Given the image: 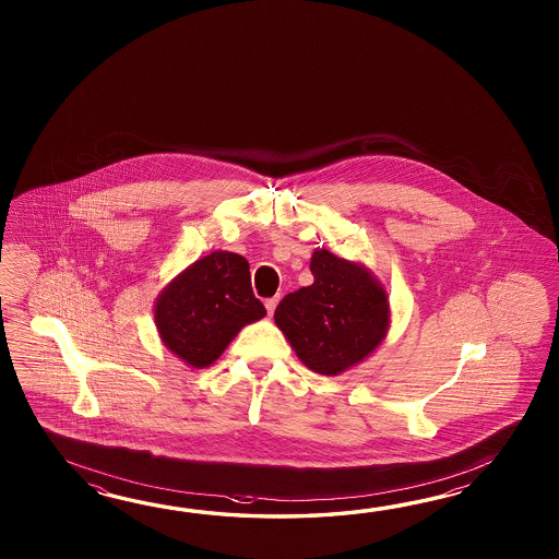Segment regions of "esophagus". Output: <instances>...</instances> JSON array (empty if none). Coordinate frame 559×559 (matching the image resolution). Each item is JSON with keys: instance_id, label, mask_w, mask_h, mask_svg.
Returning <instances> with one entry per match:
<instances>
[{"instance_id": "obj_1", "label": "esophagus", "mask_w": 559, "mask_h": 559, "mask_svg": "<svg viewBox=\"0 0 559 559\" xmlns=\"http://www.w3.org/2000/svg\"><path fill=\"white\" fill-rule=\"evenodd\" d=\"M275 306H277V297H270V299H265V309H267V313H270V316L274 313Z\"/></svg>"}]
</instances>
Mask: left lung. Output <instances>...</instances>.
Here are the masks:
<instances>
[{
	"label": "left lung",
	"mask_w": 559,
	"mask_h": 559,
	"mask_svg": "<svg viewBox=\"0 0 559 559\" xmlns=\"http://www.w3.org/2000/svg\"><path fill=\"white\" fill-rule=\"evenodd\" d=\"M313 284L275 308V323L297 357L321 376H337L368 357L388 332V296L368 270L318 250L309 265Z\"/></svg>",
	"instance_id": "8db88e82"
}]
</instances>
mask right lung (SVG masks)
I'll list each match as a JSON object with an SVG mask.
<instances>
[{
	"mask_svg": "<svg viewBox=\"0 0 559 559\" xmlns=\"http://www.w3.org/2000/svg\"><path fill=\"white\" fill-rule=\"evenodd\" d=\"M263 316L265 308L251 289L250 263L231 251L198 260L155 304L164 344L193 368L210 366L246 323Z\"/></svg>",
	"mask_w": 559,
	"mask_h": 559,
	"instance_id": "add662e5",
	"label": "right lung"
}]
</instances>
